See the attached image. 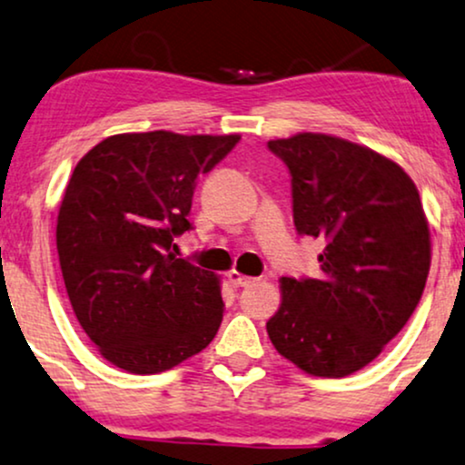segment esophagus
Returning <instances> with one entry per match:
<instances>
[{"label": "esophagus", "instance_id": "34e87169", "mask_svg": "<svg viewBox=\"0 0 465 465\" xmlns=\"http://www.w3.org/2000/svg\"><path fill=\"white\" fill-rule=\"evenodd\" d=\"M227 276H229V281H232V283L236 285V287H246V285L255 283V281H257V279H252V276H244V274H240L238 270H232V272H229Z\"/></svg>", "mask_w": 465, "mask_h": 465}]
</instances>
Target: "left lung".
<instances>
[{
  "label": "left lung",
  "mask_w": 465,
  "mask_h": 465,
  "mask_svg": "<svg viewBox=\"0 0 465 465\" xmlns=\"http://www.w3.org/2000/svg\"><path fill=\"white\" fill-rule=\"evenodd\" d=\"M268 148L290 167L298 233L326 242L315 279L281 276L268 337L304 373L345 378L381 354L425 290L431 233L419 189L392 158L334 134Z\"/></svg>",
  "instance_id": "8db88e82"
}]
</instances>
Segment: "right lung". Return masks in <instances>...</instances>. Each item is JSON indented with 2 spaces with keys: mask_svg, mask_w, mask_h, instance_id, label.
Instances as JSON below:
<instances>
[{
  "mask_svg": "<svg viewBox=\"0 0 465 465\" xmlns=\"http://www.w3.org/2000/svg\"><path fill=\"white\" fill-rule=\"evenodd\" d=\"M240 134L122 133L76 163L55 242L73 311L103 358L128 373L167 371L208 348L221 279L175 257L195 180Z\"/></svg>",
  "mask_w": 465,
  "mask_h": 465,
  "instance_id": "add662e5",
  "label": "right lung"
}]
</instances>
